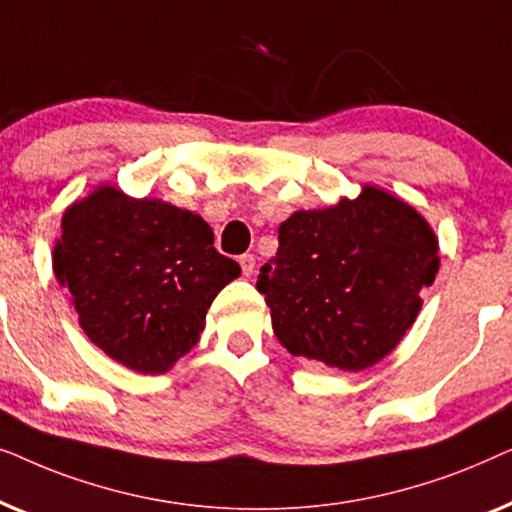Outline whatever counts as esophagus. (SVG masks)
<instances>
[{
	"mask_svg": "<svg viewBox=\"0 0 512 512\" xmlns=\"http://www.w3.org/2000/svg\"><path fill=\"white\" fill-rule=\"evenodd\" d=\"M240 268L244 272V277H251V275H254V268H256V258L251 254L240 256Z\"/></svg>",
	"mask_w": 512,
	"mask_h": 512,
	"instance_id": "esophagus-1",
	"label": "esophagus"
}]
</instances>
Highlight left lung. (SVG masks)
Returning <instances> with one entry per match:
<instances>
[{
    "label": "left lung",
    "instance_id": "1",
    "mask_svg": "<svg viewBox=\"0 0 512 512\" xmlns=\"http://www.w3.org/2000/svg\"><path fill=\"white\" fill-rule=\"evenodd\" d=\"M438 265V240L424 216L363 186L354 200L291 214L256 289L293 356L356 373L403 340Z\"/></svg>",
    "mask_w": 512,
    "mask_h": 512
}]
</instances>
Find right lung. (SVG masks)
Here are the masks:
<instances>
[{"mask_svg":"<svg viewBox=\"0 0 512 512\" xmlns=\"http://www.w3.org/2000/svg\"><path fill=\"white\" fill-rule=\"evenodd\" d=\"M53 272L104 354L160 375L195 347L209 305L240 265L214 249L198 214L100 186L62 216Z\"/></svg>","mask_w":512,"mask_h":512,"instance_id":"1","label":"right lung"}]
</instances>
